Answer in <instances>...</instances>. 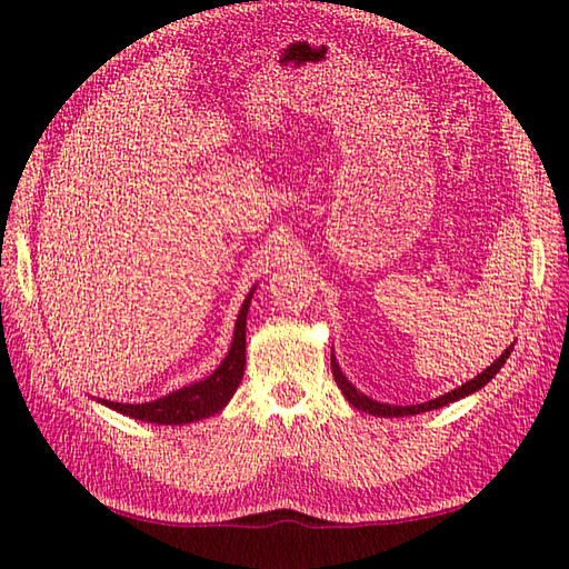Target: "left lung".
<instances>
[{
	"instance_id": "left-lung-1",
	"label": "left lung",
	"mask_w": 569,
	"mask_h": 569,
	"mask_svg": "<svg viewBox=\"0 0 569 569\" xmlns=\"http://www.w3.org/2000/svg\"><path fill=\"white\" fill-rule=\"evenodd\" d=\"M510 351H512V347H510V349H506V351L501 353V358H496V360H493V366H489L485 372L477 375L475 380L465 382L462 387H458V389H453V391H449V393L439 396V399H435V401L416 403V406H387V403H377V401L368 399L366 393H360V391H358V389L347 380V377L341 375V370H339V366H337L335 356H332V375H335V382H337V387L341 389V393H343V396H347V401H349L353 408H358V410H366V412H370V416H377V418H403V416H418V412H425V410H435V408H441V406H449V403H453V401L462 399V396H468V393H472V391L481 389V387H485L487 382H491V377H493L498 370L503 368V363L508 360Z\"/></svg>"
}]
</instances>
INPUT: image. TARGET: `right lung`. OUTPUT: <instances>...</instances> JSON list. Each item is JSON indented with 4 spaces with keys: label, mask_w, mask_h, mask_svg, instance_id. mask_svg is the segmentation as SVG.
<instances>
[{
    "label": "right lung",
    "mask_w": 569,
    "mask_h": 569,
    "mask_svg": "<svg viewBox=\"0 0 569 569\" xmlns=\"http://www.w3.org/2000/svg\"><path fill=\"white\" fill-rule=\"evenodd\" d=\"M251 297H253V289L249 291V297L242 303V311L237 316L234 339L226 360H222V363L216 368V372L206 377V380L178 389L173 393L163 396V399L149 401V403H113V401H101V403H107L109 408L123 412V416H130L134 420L157 422V425L194 422L226 408V403L232 399V393L237 391L239 382H242L244 377L247 313H249Z\"/></svg>",
    "instance_id": "add662e5"
}]
</instances>
